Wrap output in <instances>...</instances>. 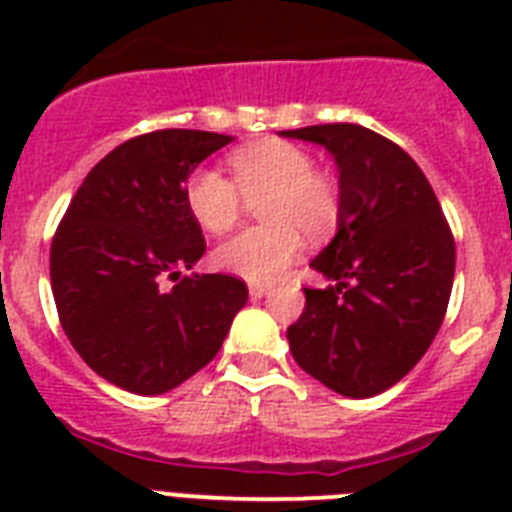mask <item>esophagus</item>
I'll return each instance as SVG.
<instances>
[{"mask_svg":"<svg viewBox=\"0 0 512 512\" xmlns=\"http://www.w3.org/2000/svg\"><path fill=\"white\" fill-rule=\"evenodd\" d=\"M271 292V284H249V295L252 297H265Z\"/></svg>","mask_w":512,"mask_h":512,"instance_id":"obj_1","label":"esophagus"}]
</instances>
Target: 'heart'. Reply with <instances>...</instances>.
Returning <instances> with one entry per match:
<instances>
[{
	"label": "heart",
	"mask_w": 512,
	"mask_h": 512,
	"mask_svg": "<svg viewBox=\"0 0 512 512\" xmlns=\"http://www.w3.org/2000/svg\"><path fill=\"white\" fill-rule=\"evenodd\" d=\"M231 177L204 167L188 177L185 207L212 236L233 231L244 212V200L257 201L263 225L247 228L223 247L215 265L239 279H279L303 249V233L311 241L324 239L340 217V196L327 175L316 172L308 151L287 140H260L231 156Z\"/></svg>",
	"instance_id": "obj_1"
}]
</instances>
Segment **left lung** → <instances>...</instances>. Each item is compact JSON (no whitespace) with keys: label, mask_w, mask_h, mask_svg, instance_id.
Returning <instances> with one entry per match:
<instances>
[{"label":"left lung","mask_w":512,"mask_h":512,"mask_svg":"<svg viewBox=\"0 0 512 512\" xmlns=\"http://www.w3.org/2000/svg\"><path fill=\"white\" fill-rule=\"evenodd\" d=\"M319 143L340 170L335 239L311 263L335 284L305 287L287 329L300 369L340 396L369 398L425 356L454 281V236L428 177L393 140L361 124L279 132Z\"/></svg>","instance_id":"left-lung-1"}]
</instances>
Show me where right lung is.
Masks as SVG:
<instances>
[{"label":"right lung","instance_id":"right-lung-1","mask_svg":"<svg viewBox=\"0 0 512 512\" xmlns=\"http://www.w3.org/2000/svg\"><path fill=\"white\" fill-rule=\"evenodd\" d=\"M231 140L204 130L127 140L84 177L52 236L60 327L92 372L130 393L159 396L207 366L247 303L236 276L183 273L207 249L185 183Z\"/></svg>","mask_w":512,"mask_h":512}]
</instances>
